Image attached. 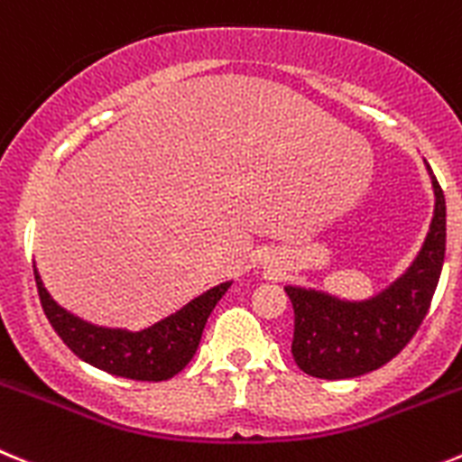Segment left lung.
I'll return each instance as SVG.
<instances>
[{
	"instance_id": "1",
	"label": "left lung",
	"mask_w": 462,
	"mask_h": 462,
	"mask_svg": "<svg viewBox=\"0 0 462 462\" xmlns=\"http://www.w3.org/2000/svg\"><path fill=\"white\" fill-rule=\"evenodd\" d=\"M431 181L436 213L424 247L388 290L367 301H340L315 290L285 288L294 309L292 356L301 372L315 379H354L383 367L412 340L445 263V195L433 172Z\"/></svg>"
}]
</instances>
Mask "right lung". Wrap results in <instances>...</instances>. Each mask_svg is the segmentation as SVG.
Returning <instances> with one entry per match:
<instances>
[{
  "label": "right lung",
  "instance_id": "right-lung-1",
  "mask_svg": "<svg viewBox=\"0 0 462 462\" xmlns=\"http://www.w3.org/2000/svg\"><path fill=\"white\" fill-rule=\"evenodd\" d=\"M36 274L38 297L51 328L88 365L108 374L134 381H168L183 370L195 356L206 319L231 283H222L183 306L179 313L153 324L152 328L131 333L120 328L92 327L60 309Z\"/></svg>",
  "mask_w": 462,
  "mask_h": 462
}]
</instances>
